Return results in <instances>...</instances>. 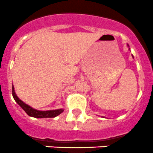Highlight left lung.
<instances>
[{"label": "left lung", "mask_w": 153, "mask_h": 153, "mask_svg": "<svg viewBox=\"0 0 153 153\" xmlns=\"http://www.w3.org/2000/svg\"><path fill=\"white\" fill-rule=\"evenodd\" d=\"M132 57H133V56H132Z\"/></svg>", "instance_id": "8db88e82"}]
</instances>
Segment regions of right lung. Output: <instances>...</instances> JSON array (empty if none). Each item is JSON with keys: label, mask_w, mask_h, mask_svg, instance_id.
Returning <instances> with one entry per match:
<instances>
[{"label": "right lung", "mask_w": 153, "mask_h": 153, "mask_svg": "<svg viewBox=\"0 0 153 153\" xmlns=\"http://www.w3.org/2000/svg\"><path fill=\"white\" fill-rule=\"evenodd\" d=\"M13 96L15 100L16 101L18 104L22 107L24 109V111L28 114L30 117H36V118H45V117H55L60 114L61 113L63 112L64 110L62 108H59V109L56 110H50V111H39L33 108L28 105L27 104L25 103L23 101L21 100L16 95V92H15L14 86L13 85Z\"/></svg>", "instance_id": "add662e5"}]
</instances>
